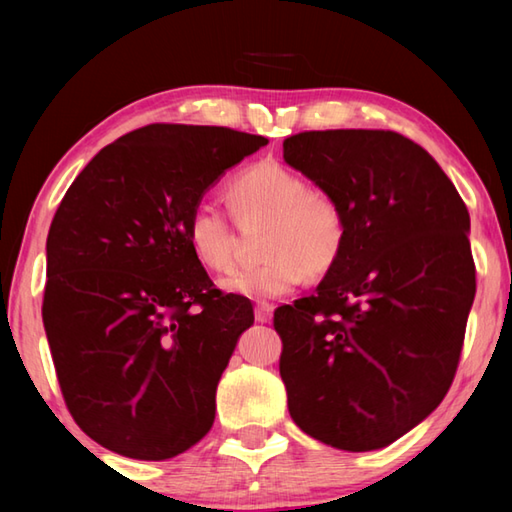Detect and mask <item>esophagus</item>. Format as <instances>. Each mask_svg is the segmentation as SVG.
<instances>
[{
    "instance_id": "1",
    "label": "esophagus",
    "mask_w": 512,
    "mask_h": 512,
    "mask_svg": "<svg viewBox=\"0 0 512 512\" xmlns=\"http://www.w3.org/2000/svg\"><path fill=\"white\" fill-rule=\"evenodd\" d=\"M273 312H275V308L270 306V303H259V306H255V321L268 323L270 319H273Z\"/></svg>"
}]
</instances>
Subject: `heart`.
Listing matches in <instances>:
<instances>
[{
    "instance_id": "b5f03b06",
    "label": "heart",
    "mask_w": 512,
    "mask_h": 512,
    "mask_svg": "<svg viewBox=\"0 0 512 512\" xmlns=\"http://www.w3.org/2000/svg\"><path fill=\"white\" fill-rule=\"evenodd\" d=\"M228 200L242 220H270L262 266L226 275L220 286L228 295L273 301L295 290L306 275H325L339 262L347 239L345 213L334 198L312 189L308 178L262 160L239 171L228 184ZM193 257L224 273L233 266L235 235L220 206L200 202L187 220Z\"/></svg>"
}]
</instances>
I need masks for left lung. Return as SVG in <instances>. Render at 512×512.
I'll list each match as a JSON object with an SVG mask.
<instances>
[{
  "instance_id": "1",
  "label": "left lung",
  "mask_w": 512,
  "mask_h": 512,
  "mask_svg": "<svg viewBox=\"0 0 512 512\" xmlns=\"http://www.w3.org/2000/svg\"><path fill=\"white\" fill-rule=\"evenodd\" d=\"M284 160L347 222L314 295L275 310L288 411L334 449H383L453 383L475 297L469 211L438 162L396 132H303L284 140Z\"/></svg>"
}]
</instances>
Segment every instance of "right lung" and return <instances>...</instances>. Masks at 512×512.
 Here are the masks:
<instances>
[{
    "instance_id": "add662e5",
    "label": "right lung",
    "mask_w": 512,
    "mask_h": 512,
    "mask_svg": "<svg viewBox=\"0 0 512 512\" xmlns=\"http://www.w3.org/2000/svg\"><path fill=\"white\" fill-rule=\"evenodd\" d=\"M264 145L226 127L147 125L101 149L61 200L43 328L65 405L101 447L158 462L213 427L217 383L255 317L246 297L213 288L187 220Z\"/></svg>"
}]
</instances>
